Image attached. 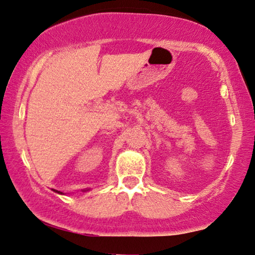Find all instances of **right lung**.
Returning a JSON list of instances; mask_svg holds the SVG:
<instances>
[{"label": "right lung", "instance_id": "add662e5", "mask_svg": "<svg viewBox=\"0 0 255 255\" xmlns=\"http://www.w3.org/2000/svg\"><path fill=\"white\" fill-rule=\"evenodd\" d=\"M56 192H57V191H56ZM58 193H60V192H58Z\"/></svg>", "mask_w": 255, "mask_h": 255}]
</instances>
